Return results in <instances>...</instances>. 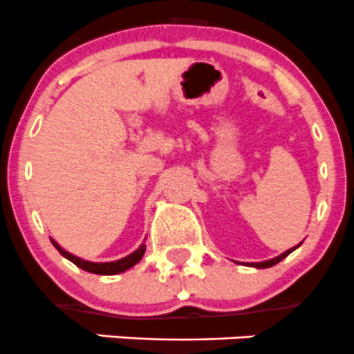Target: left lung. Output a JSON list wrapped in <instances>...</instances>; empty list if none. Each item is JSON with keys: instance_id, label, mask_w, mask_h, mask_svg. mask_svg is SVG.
I'll use <instances>...</instances> for the list:
<instances>
[{"instance_id": "8db88e82", "label": "left lung", "mask_w": 354, "mask_h": 354, "mask_svg": "<svg viewBox=\"0 0 354 354\" xmlns=\"http://www.w3.org/2000/svg\"><path fill=\"white\" fill-rule=\"evenodd\" d=\"M296 246H298V245H296ZM296 246H295V248L288 250V252L281 253V255H279V257H276V259L266 260V262H257V263H250V267H257V269H267V267H272V266H276V263H279L281 260H283V259H286V257L289 255V253L292 252V250H296Z\"/></svg>"}]
</instances>
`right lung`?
I'll return each instance as SVG.
<instances>
[{"instance_id":"obj_1","label":"right lung","mask_w":354,"mask_h":354,"mask_svg":"<svg viewBox=\"0 0 354 354\" xmlns=\"http://www.w3.org/2000/svg\"><path fill=\"white\" fill-rule=\"evenodd\" d=\"M53 245H55V248L58 250L63 257H66V259L70 260V262H73L77 267L87 270V272L101 274V276H114V274L124 272V270H128L130 267H133L135 263L140 262V259L144 257V253H145V245H140L138 246V250H135L133 253H130V255L124 257V259L114 260V262L99 263V262H87V260H82V259H78V257L71 255V253H68L66 250H63L62 246L56 243V241H53Z\"/></svg>"}]
</instances>
